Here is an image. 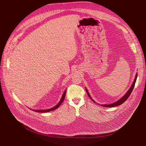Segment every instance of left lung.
I'll return each mask as SVG.
<instances>
[{"mask_svg":"<svg viewBox=\"0 0 146 146\" xmlns=\"http://www.w3.org/2000/svg\"><path fill=\"white\" fill-rule=\"evenodd\" d=\"M137 74H136V76H135V79H134V82H133V85H132V86H131V88H130V89H129V90L127 92V94L122 97L121 99H120L119 101H118L117 102H115V103H113V104H110V105H101V106H105V107H114V106H118V105H121V104H123L127 99L128 98V97L129 96V95H131V92H133V90L134 89V86H135V82H136V80H137ZM86 92H87V94L88 95V96H89V98L92 99V101H94V102H95V101L93 100L91 98V97L90 96V95H89V92H88V90H87V89H86Z\"/></svg>","mask_w":146,"mask_h":146,"instance_id":"1","label":"left lung"}]
</instances>
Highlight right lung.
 <instances>
[{
  "label": "right lung",
  "instance_id": "1",
  "mask_svg": "<svg viewBox=\"0 0 146 146\" xmlns=\"http://www.w3.org/2000/svg\"><path fill=\"white\" fill-rule=\"evenodd\" d=\"M66 90H65V91H64V92L63 93V96H62V97H61V100L60 101V102H58V104L56 106H54L53 108H51V109H48V110H35L34 111H35V112H50V111H53V110H56V109L58 108V107H59V106L61 105V104L63 102L64 99V98H65V96H66Z\"/></svg>",
  "mask_w": 146,
  "mask_h": 146
}]
</instances>
